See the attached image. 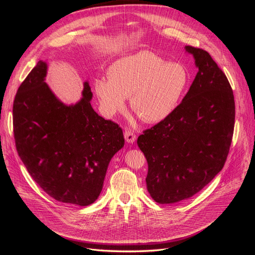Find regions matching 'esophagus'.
Here are the masks:
<instances>
[{"mask_svg": "<svg viewBox=\"0 0 255 255\" xmlns=\"http://www.w3.org/2000/svg\"><path fill=\"white\" fill-rule=\"evenodd\" d=\"M124 137H125V140H126V142H128V143H134L135 142V140H136V136H135V134L133 133V132H131V131H125V133H124Z\"/></svg>", "mask_w": 255, "mask_h": 255, "instance_id": "34e87169", "label": "esophagus"}]
</instances>
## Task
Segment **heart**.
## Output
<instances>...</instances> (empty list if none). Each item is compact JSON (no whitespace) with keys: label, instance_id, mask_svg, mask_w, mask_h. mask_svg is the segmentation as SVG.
Here are the masks:
<instances>
[{"label":"heart","instance_id":"1","mask_svg":"<svg viewBox=\"0 0 255 255\" xmlns=\"http://www.w3.org/2000/svg\"><path fill=\"white\" fill-rule=\"evenodd\" d=\"M110 78H98L95 92L103 113L114 116L130 98L131 109L143 121L166 119L186 95L191 77L180 63H170L150 51H139L116 60Z\"/></svg>","mask_w":255,"mask_h":255}]
</instances>
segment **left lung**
<instances>
[{
	"mask_svg": "<svg viewBox=\"0 0 255 255\" xmlns=\"http://www.w3.org/2000/svg\"><path fill=\"white\" fill-rule=\"evenodd\" d=\"M198 74L175 110L137 139L148 163L147 191L159 204L188 200L224 166L232 141L235 103L230 84L211 55L185 46Z\"/></svg>",
	"mask_w": 255,
	"mask_h": 255,
	"instance_id": "left-lung-1",
	"label": "left lung"
}]
</instances>
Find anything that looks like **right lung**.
<instances>
[{
	"label": "right lung",
	"mask_w": 255,
	"mask_h": 255,
	"mask_svg": "<svg viewBox=\"0 0 255 255\" xmlns=\"http://www.w3.org/2000/svg\"><path fill=\"white\" fill-rule=\"evenodd\" d=\"M48 64L39 60L18 89L13 105L16 148L32 178L58 202L89 206L100 196L108 165L124 146L122 129L82 98L67 105L45 83Z\"/></svg>",
	"instance_id": "right-lung-1"
}]
</instances>
